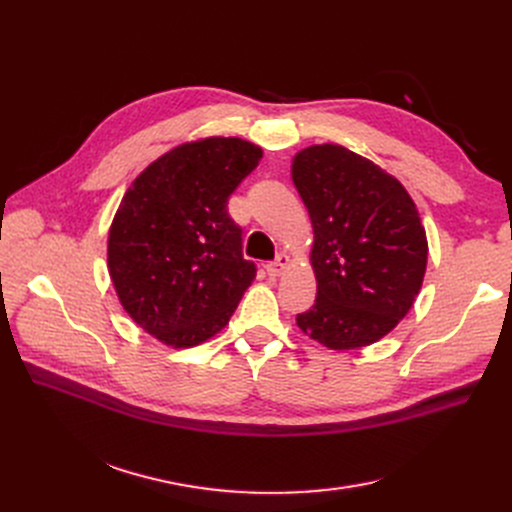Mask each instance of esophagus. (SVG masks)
<instances>
[{"instance_id": "obj_1", "label": "esophagus", "mask_w": 512, "mask_h": 512, "mask_svg": "<svg viewBox=\"0 0 512 512\" xmlns=\"http://www.w3.org/2000/svg\"><path fill=\"white\" fill-rule=\"evenodd\" d=\"M287 266H289V256L279 254L273 262L266 264V273H269V277H279V275H283Z\"/></svg>"}]
</instances>
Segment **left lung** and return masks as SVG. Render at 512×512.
<instances>
[{
  "label": "left lung",
  "mask_w": 512,
  "mask_h": 512,
  "mask_svg": "<svg viewBox=\"0 0 512 512\" xmlns=\"http://www.w3.org/2000/svg\"><path fill=\"white\" fill-rule=\"evenodd\" d=\"M291 179L308 208L314 306L298 327L331 350H356L392 331L419 296L427 237L398 179L344 145L296 154Z\"/></svg>",
  "instance_id": "obj_1"
}]
</instances>
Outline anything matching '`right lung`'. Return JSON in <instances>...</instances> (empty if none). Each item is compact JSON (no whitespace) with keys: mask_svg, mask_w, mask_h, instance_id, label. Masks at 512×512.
<instances>
[{"mask_svg":"<svg viewBox=\"0 0 512 512\" xmlns=\"http://www.w3.org/2000/svg\"><path fill=\"white\" fill-rule=\"evenodd\" d=\"M262 150L239 137L183 143L131 183L108 235V271L131 319L162 344L198 346L235 312L256 264L229 196Z\"/></svg>","mask_w":512,"mask_h":512,"instance_id":"right-lung-1","label":"right lung"}]
</instances>
